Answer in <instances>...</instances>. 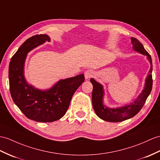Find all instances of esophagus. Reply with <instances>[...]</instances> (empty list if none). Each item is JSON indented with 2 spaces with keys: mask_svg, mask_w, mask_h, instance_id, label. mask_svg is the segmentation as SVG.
Segmentation results:
<instances>
[{
  "mask_svg": "<svg viewBox=\"0 0 160 160\" xmlns=\"http://www.w3.org/2000/svg\"><path fill=\"white\" fill-rule=\"evenodd\" d=\"M93 72L92 71H91V70H88V71H86L84 73V76H85V79H89V78H91L93 76Z\"/></svg>",
  "mask_w": 160,
  "mask_h": 160,
  "instance_id": "obj_1",
  "label": "esophagus"
}]
</instances>
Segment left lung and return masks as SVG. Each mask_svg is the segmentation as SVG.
<instances>
[{"instance_id": "1", "label": "left lung", "mask_w": 160, "mask_h": 160, "mask_svg": "<svg viewBox=\"0 0 160 160\" xmlns=\"http://www.w3.org/2000/svg\"><path fill=\"white\" fill-rule=\"evenodd\" d=\"M131 43L134 51L142 54L143 56H145L150 64V69L148 72V76L145 79L144 88L133 102L118 107L111 108L107 107L104 103L105 92L103 85L93 78L90 79L91 83L93 85L92 98L93 110L99 118L106 122H120L133 118L141 110L143 105L145 103L147 97L149 96L151 92L152 85H153L151 75L152 71H153V65H152L151 57L144 48L141 42L136 38L132 37Z\"/></svg>"}]
</instances>
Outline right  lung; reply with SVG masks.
Here are the masks:
<instances>
[{
  "label": "right lung",
  "instance_id": "right-lung-1",
  "mask_svg": "<svg viewBox=\"0 0 160 160\" xmlns=\"http://www.w3.org/2000/svg\"><path fill=\"white\" fill-rule=\"evenodd\" d=\"M51 41L47 34L28 38L11 58L9 67V88L14 103L26 118L37 122H52L67 112L74 93L85 80L83 74L60 79L46 89L29 84L24 75L28 53L37 47Z\"/></svg>",
  "mask_w": 160,
  "mask_h": 160
}]
</instances>
